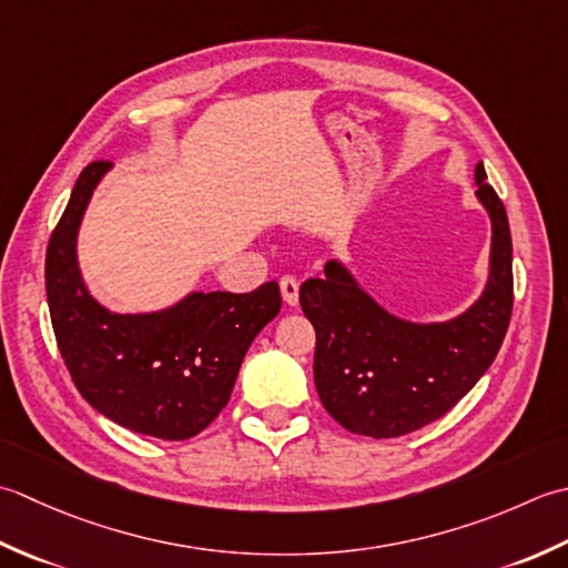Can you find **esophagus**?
Masks as SVG:
<instances>
[{
  "label": "esophagus",
  "mask_w": 568,
  "mask_h": 568,
  "mask_svg": "<svg viewBox=\"0 0 568 568\" xmlns=\"http://www.w3.org/2000/svg\"><path fill=\"white\" fill-rule=\"evenodd\" d=\"M280 286H282V296L288 306H296L298 304V280L296 276H282L280 280Z\"/></svg>",
  "instance_id": "1"
}]
</instances>
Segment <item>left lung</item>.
I'll list each match as a JSON object with an SVG mask.
<instances>
[{"mask_svg":"<svg viewBox=\"0 0 568 568\" xmlns=\"http://www.w3.org/2000/svg\"><path fill=\"white\" fill-rule=\"evenodd\" d=\"M476 183L493 220L490 280L463 316L432 326L399 321L338 262L301 284V308L316 331L318 397L343 429L373 438L412 434L454 409L493 365L513 316V237L483 164Z\"/></svg>","mask_w":568,"mask_h":568,"instance_id":"left-lung-1","label":"left lung"}]
</instances>
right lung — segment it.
I'll list each match as a JSON object with an SVG mask.
<instances>
[{
	"instance_id": "obj_1",
	"label": "right lung",
	"mask_w": 568,
	"mask_h": 568,
	"mask_svg": "<svg viewBox=\"0 0 568 568\" xmlns=\"http://www.w3.org/2000/svg\"><path fill=\"white\" fill-rule=\"evenodd\" d=\"M110 161L80 173L45 250V296L58 351L92 407L136 434L186 442L223 412L242 357L280 314V284L250 294L195 292L173 308L118 316L80 280L75 235L85 205Z\"/></svg>"
}]
</instances>
